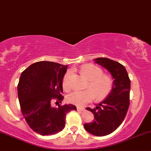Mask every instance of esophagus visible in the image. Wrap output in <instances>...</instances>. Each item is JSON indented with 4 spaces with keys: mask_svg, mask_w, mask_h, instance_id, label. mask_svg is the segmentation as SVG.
<instances>
[{
    "mask_svg": "<svg viewBox=\"0 0 151 151\" xmlns=\"http://www.w3.org/2000/svg\"><path fill=\"white\" fill-rule=\"evenodd\" d=\"M77 110L78 111H84L85 110V108L84 107H80V106H77Z\"/></svg>",
    "mask_w": 151,
    "mask_h": 151,
    "instance_id": "esophagus-1",
    "label": "esophagus"
}]
</instances>
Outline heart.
Here are the masks:
<instances>
[{"mask_svg":"<svg viewBox=\"0 0 151 151\" xmlns=\"http://www.w3.org/2000/svg\"><path fill=\"white\" fill-rule=\"evenodd\" d=\"M81 73L89 80L88 88L91 90L75 91L69 93L67 100L69 103L77 106H83L92 101L94 98L101 100L105 98L112 88V80L109 76L102 74V70L94 65H85L81 68ZM72 71H68L63 79V87L65 90H69L71 87V77Z\"/></svg>","mask_w":151,"mask_h":151,"instance_id":"obj_1","label":"heart"}]
</instances>
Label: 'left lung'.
Returning a JSON list of instances; mask_svg holds the SVG:
<instances>
[{"mask_svg": "<svg viewBox=\"0 0 151 151\" xmlns=\"http://www.w3.org/2000/svg\"><path fill=\"white\" fill-rule=\"evenodd\" d=\"M95 63L106 68L113 79L108 96L93 109L88 107L94 115V121L85 123L88 133L97 137L106 136L116 130L122 123L129 106L131 81L126 68L118 62L106 58L93 59Z\"/></svg>", "mask_w": 151, "mask_h": 151, "instance_id": "1", "label": "left lung"}]
</instances>
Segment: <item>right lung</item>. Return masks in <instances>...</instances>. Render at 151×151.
I'll return each instance as SVG.
<instances>
[{"mask_svg": "<svg viewBox=\"0 0 151 151\" xmlns=\"http://www.w3.org/2000/svg\"><path fill=\"white\" fill-rule=\"evenodd\" d=\"M68 66L50 61L33 63L23 71L17 85L21 111L28 126L41 135L55 134L63 130L66 115L77 107L64 104L55 107L52 104L62 102L63 79Z\"/></svg>", "mask_w": 151, "mask_h": 151, "instance_id": "right-lung-1", "label": "right lung"}]
</instances>
